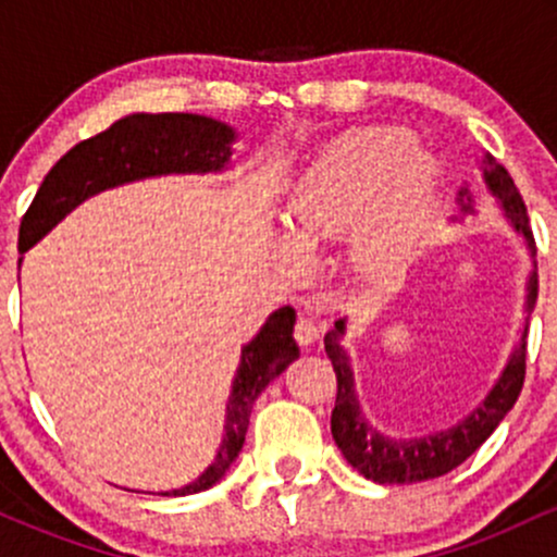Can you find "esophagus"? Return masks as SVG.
<instances>
[{
    "label": "esophagus",
    "mask_w": 557,
    "mask_h": 557,
    "mask_svg": "<svg viewBox=\"0 0 557 557\" xmlns=\"http://www.w3.org/2000/svg\"><path fill=\"white\" fill-rule=\"evenodd\" d=\"M293 337H296L300 345H311V343H314L317 337H319V327H317L314 319L298 317L296 319V330H293Z\"/></svg>",
    "instance_id": "34e87169"
}]
</instances>
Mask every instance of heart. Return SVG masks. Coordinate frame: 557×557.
Returning <instances> with one entry per match:
<instances>
[{"label":"heart","instance_id":"1","mask_svg":"<svg viewBox=\"0 0 557 557\" xmlns=\"http://www.w3.org/2000/svg\"><path fill=\"white\" fill-rule=\"evenodd\" d=\"M440 168L398 131H354L335 138L300 172L287 196L280 253L304 264L300 248L348 240L354 272L393 283L419 251L437 201Z\"/></svg>","mask_w":557,"mask_h":557}]
</instances>
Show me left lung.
<instances>
[{"label": "left lung", "instance_id": "1", "mask_svg": "<svg viewBox=\"0 0 557 557\" xmlns=\"http://www.w3.org/2000/svg\"><path fill=\"white\" fill-rule=\"evenodd\" d=\"M484 185L490 194L497 198L505 216L510 225L527 240V248L534 257V235L529 227L527 203L516 188L513 177L503 168L492 154L482 159ZM458 207L463 214H474V194L469 185L458 190ZM536 300V272L529 274L527 283V311L534 309ZM527 327H523L521 343L510 354L505 363L500 380L490 389L469 417L456 421L447 430H437L432 434H421V437H389L382 434L376 426L363 417L359 406V395L354 385V369H350V356L343 348L345 335V319H337L335 327L324 335V350H327L332 369L337 376V398L332 408V437L345 456V461L354 466L359 474L380 484H411L426 482V479L443 476L461 466L471 453L479 450V445L497 430V424L505 419V413L513 408L519 400L523 376H527Z\"/></svg>", "mask_w": 557, "mask_h": 557}]
</instances>
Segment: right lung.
<instances>
[{"label": "right lung", "instance_id": "1", "mask_svg": "<svg viewBox=\"0 0 557 557\" xmlns=\"http://www.w3.org/2000/svg\"><path fill=\"white\" fill-rule=\"evenodd\" d=\"M233 127L203 114H127L99 136L81 140L49 170L21 222V251H28L86 198L114 185L172 175V172L175 175L222 172L233 157ZM293 324H296V311L283 306L272 311L251 343L243 345L238 372H235L227 398L225 434H222L214 461L190 484L162 492V495H196L227 474L230 463L238 458L246 443L253 400L274 376L285 372L287 363L298 359Z\"/></svg>", "mask_w": 557, "mask_h": 557}]
</instances>
